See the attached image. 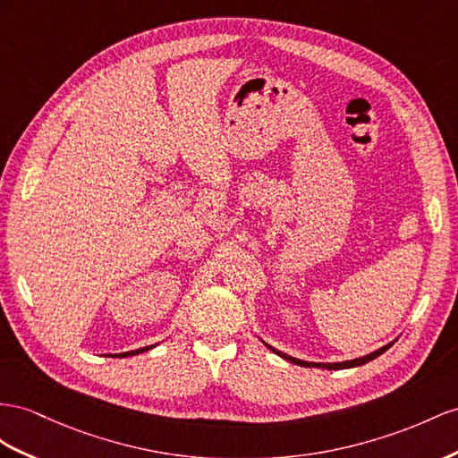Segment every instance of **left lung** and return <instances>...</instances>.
I'll return each mask as SVG.
<instances>
[{
  "mask_svg": "<svg viewBox=\"0 0 458 458\" xmlns=\"http://www.w3.org/2000/svg\"><path fill=\"white\" fill-rule=\"evenodd\" d=\"M393 344H394V343L386 344V346H383V348H379V350H375V352H371V354H368V356L356 358V360H346V361H336V363H318V361H303V360H298V358H292V356L284 354V352L275 350L273 346H268V344L265 343V346H267L268 350H273L275 354H278L280 358H284V360H288V361H292V363H296V366H303V368H323V369H346V368H356V366H363V363H368V361L375 360V358H377V356H381L383 352L389 350Z\"/></svg>",
  "mask_w": 458,
  "mask_h": 458,
  "instance_id": "obj_1",
  "label": "left lung"
}]
</instances>
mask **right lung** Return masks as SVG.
<instances>
[{
    "instance_id": "add662e5",
    "label": "right lung",
    "mask_w": 458,
    "mask_h": 458,
    "mask_svg": "<svg viewBox=\"0 0 458 458\" xmlns=\"http://www.w3.org/2000/svg\"><path fill=\"white\" fill-rule=\"evenodd\" d=\"M150 348H155V346H145V348H139V350H131V352H123V354H114V358L117 356V358H127V356H137V354H140V352H145V350H150Z\"/></svg>"
}]
</instances>
